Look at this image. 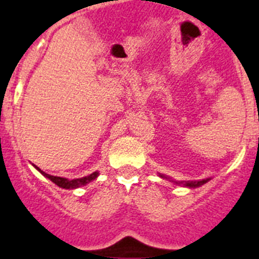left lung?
Masks as SVG:
<instances>
[{
	"label": "left lung",
	"mask_w": 259,
	"mask_h": 259,
	"mask_svg": "<svg viewBox=\"0 0 259 259\" xmlns=\"http://www.w3.org/2000/svg\"><path fill=\"white\" fill-rule=\"evenodd\" d=\"M162 178H164V176H162ZM206 182L207 180H200V182H188V183H185V185H187V187H191V188H194V187L202 185L203 183H206Z\"/></svg>",
	"instance_id": "8db88e82"
}]
</instances>
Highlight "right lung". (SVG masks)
<instances>
[{"instance_id": "add662e5", "label": "right lung", "mask_w": 259, "mask_h": 259, "mask_svg": "<svg viewBox=\"0 0 259 259\" xmlns=\"http://www.w3.org/2000/svg\"><path fill=\"white\" fill-rule=\"evenodd\" d=\"M38 171H40L41 174L44 176H47L48 179L52 180L54 184H57L58 187H61V188H65V189H75V188H79V187H81V185H85L88 184L89 182H92V180H95L96 178L98 176V172H93L91 174V175L88 176H84V178H80V179H74V180H68V179H65V178H59V176H53V175H49V174H45L44 171H41L38 167H36Z\"/></svg>"}]
</instances>
